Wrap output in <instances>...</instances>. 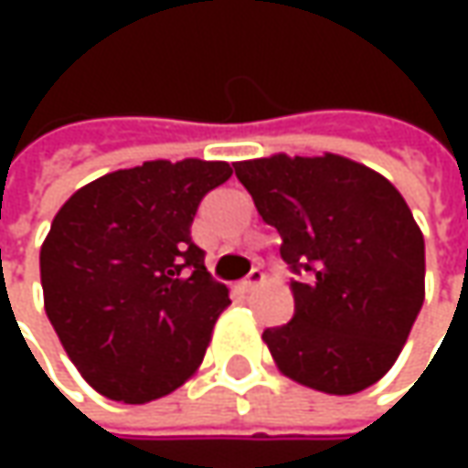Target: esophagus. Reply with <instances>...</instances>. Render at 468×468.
I'll list each match as a JSON object with an SVG mask.
<instances>
[{"label":"esophagus","instance_id":"34e87169","mask_svg":"<svg viewBox=\"0 0 468 468\" xmlns=\"http://www.w3.org/2000/svg\"><path fill=\"white\" fill-rule=\"evenodd\" d=\"M262 281H265V273H262L261 268H252V271H250V276L242 281V289L244 292H252V289L262 286Z\"/></svg>","mask_w":468,"mask_h":468}]
</instances>
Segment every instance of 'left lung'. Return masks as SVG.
<instances>
[{"label": "left lung", "instance_id": "8db88e82", "mask_svg": "<svg viewBox=\"0 0 468 468\" xmlns=\"http://www.w3.org/2000/svg\"><path fill=\"white\" fill-rule=\"evenodd\" d=\"M262 221L281 234L294 317L262 331L279 369L331 396L378 383L424 302V237L401 192L344 155L276 154L234 164Z\"/></svg>", "mask_w": 468, "mask_h": 468}]
</instances>
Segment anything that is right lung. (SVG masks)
Segmentation results:
<instances>
[{"label":"right lung","instance_id":"1","mask_svg":"<svg viewBox=\"0 0 468 468\" xmlns=\"http://www.w3.org/2000/svg\"><path fill=\"white\" fill-rule=\"evenodd\" d=\"M229 176L226 161H145L99 176L54 216L41 244L46 314L101 396L148 404L200 367L231 302L189 226Z\"/></svg>","mask_w":468,"mask_h":468}]
</instances>
